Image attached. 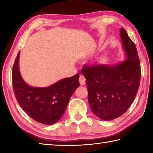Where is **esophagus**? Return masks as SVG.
Instances as JSON below:
<instances>
[{
    "instance_id": "1",
    "label": "esophagus",
    "mask_w": 153,
    "mask_h": 153,
    "mask_svg": "<svg viewBox=\"0 0 153 153\" xmlns=\"http://www.w3.org/2000/svg\"><path fill=\"white\" fill-rule=\"evenodd\" d=\"M79 81L80 85H82V86H84V85L86 84V78H85L83 75H80Z\"/></svg>"
}]
</instances>
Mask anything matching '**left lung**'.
<instances>
[{
  "label": "left lung",
  "instance_id": "left-lung-1",
  "mask_svg": "<svg viewBox=\"0 0 153 153\" xmlns=\"http://www.w3.org/2000/svg\"><path fill=\"white\" fill-rule=\"evenodd\" d=\"M120 36L127 57L125 61L114 65H84L82 69L86 79L90 107L104 121L113 120L128 111L140 82V63L135 44L123 28H121Z\"/></svg>",
  "mask_w": 153,
  "mask_h": 153
}]
</instances>
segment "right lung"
<instances>
[{
	"label": "right lung",
	"instance_id": "obj_1",
	"mask_svg": "<svg viewBox=\"0 0 153 153\" xmlns=\"http://www.w3.org/2000/svg\"><path fill=\"white\" fill-rule=\"evenodd\" d=\"M19 52L12 71L13 88L20 107L33 120L52 125L60 120L71 97L79 86V74L45 88L32 87L23 79L19 68Z\"/></svg>",
	"mask_w": 153,
	"mask_h": 153
}]
</instances>
